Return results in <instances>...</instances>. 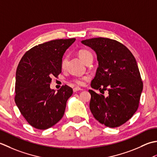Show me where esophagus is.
<instances>
[{"mask_svg":"<svg viewBox=\"0 0 157 157\" xmlns=\"http://www.w3.org/2000/svg\"><path fill=\"white\" fill-rule=\"evenodd\" d=\"M82 89H81V88H79V87H75L74 89H73V91H74V92H77L78 91H82Z\"/></svg>","mask_w":157,"mask_h":157,"instance_id":"34e87169","label":"esophagus"}]
</instances>
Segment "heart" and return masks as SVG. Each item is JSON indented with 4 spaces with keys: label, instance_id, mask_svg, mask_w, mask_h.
I'll use <instances>...</instances> for the list:
<instances>
[{
    "label": "heart",
    "instance_id": "heart-1",
    "mask_svg": "<svg viewBox=\"0 0 157 157\" xmlns=\"http://www.w3.org/2000/svg\"><path fill=\"white\" fill-rule=\"evenodd\" d=\"M78 56L80 58H81V60H82L83 62H85V61L87 59L88 57L92 56V54L90 52H89L87 50H80L79 52H78ZM66 62H67V58L66 57H64V58L62 60V66L63 67H65L66 64ZM74 82L76 83V85H81L83 84V81H82V79L81 78H75L74 80Z\"/></svg>",
    "mask_w": 157,
    "mask_h": 157
}]
</instances>
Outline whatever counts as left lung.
I'll return each instance as SVG.
<instances>
[{
	"mask_svg": "<svg viewBox=\"0 0 157 157\" xmlns=\"http://www.w3.org/2000/svg\"><path fill=\"white\" fill-rule=\"evenodd\" d=\"M97 55L98 68L91 87L107 90L108 96L89 90V108L95 119L105 126H121L137 110L143 83L132 52L117 40L94 38L81 41Z\"/></svg>",
	"mask_w": 157,
	"mask_h": 157,
	"instance_id": "1",
	"label": "left lung"
}]
</instances>
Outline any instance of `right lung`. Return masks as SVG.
<instances>
[{"mask_svg": "<svg viewBox=\"0 0 157 157\" xmlns=\"http://www.w3.org/2000/svg\"><path fill=\"white\" fill-rule=\"evenodd\" d=\"M75 38L57 39L38 44L24 54L15 76V101L30 125L47 129L60 121L73 91L65 85L50 88L53 76L62 72V57Z\"/></svg>", "mask_w": 157, "mask_h": 157, "instance_id": "1", "label": "right lung"}]
</instances>
